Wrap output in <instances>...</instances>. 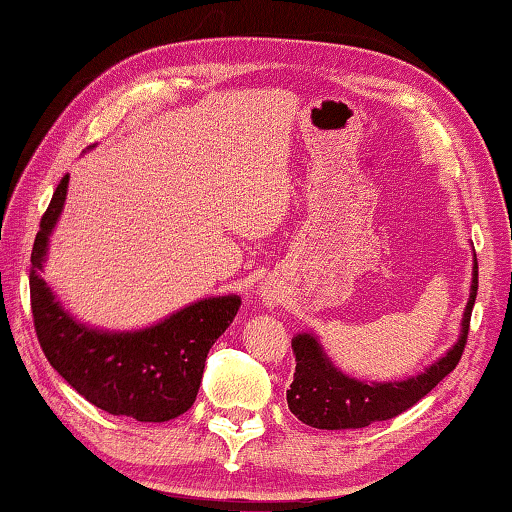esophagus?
Returning a JSON list of instances; mask_svg holds the SVG:
<instances>
[{
  "label": "esophagus",
  "mask_w": 512,
  "mask_h": 512,
  "mask_svg": "<svg viewBox=\"0 0 512 512\" xmlns=\"http://www.w3.org/2000/svg\"><path fill=\"white\" fill-rule=\"evenodd\" d=\"M264 296H266V303H269V305H271V303H275V300H278V294H275L273 289H266V291H264Z\"/></svg>",
  "instance_id": "obj_1"
}]
</instances>
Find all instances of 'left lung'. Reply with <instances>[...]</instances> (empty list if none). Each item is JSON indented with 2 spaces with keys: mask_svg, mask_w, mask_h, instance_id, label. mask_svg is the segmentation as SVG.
<instances>
[{
  "mask_svg": "<svg viewBox=\"0 0 512 512\" xmlns=\"http://www.w3.org/2000/svg\"><path fill=\"white\" fill-rule=\"evenodd\" d=\"M476 289L478 264L474 255L472 287H469V300L465 312H462L458 342L442 358H437L431 367L405 380L369 383V380L351 378L332 364L314 332H298L291 339V346H294L296 353V373L294 383L287 389L289 410L303 424L312 428L344 431V428H364L373 424V421L392 419L412 408L444 376H449L460 362V355L465 351L467 342Z\"/></svg>",
  "mask_w": 512,
  "mask_h": 512,
  "instance_id": "8db88e82",
  "label": "left lung"
}]
</instances>
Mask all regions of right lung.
<instances>
[{
    "instance_id": "right-lung-1",
    "label": "right lung",
    "mask_w": 512,
    "mask_h": 512,
    "mask_svg": "<svg viewBox=\"0 0 512 512\" xmlns=\"http://www.w3.org/2000/svg\"><path fill=\"white\" fill-rule=\"evenodd\" d=\"M68 180L70 175L56 186L31 250V312L45 358L109 415L152 424L180 417L196 401L209 348L234 321L241 298H202L139 330H102L77 321L43 278Z\"/></svg>"
}]
</instances>
